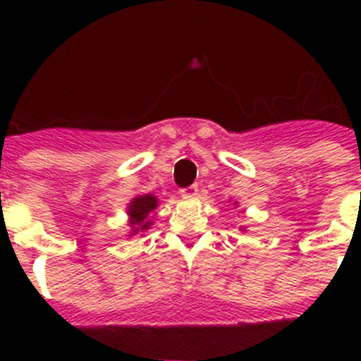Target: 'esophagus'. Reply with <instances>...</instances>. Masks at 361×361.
<instances>
[{
	"instance_id": "obj_1",
	"label": "esophagus",
	"mask_w": 361,
	"mask_h": 361,
	"mask_svg": "<svg viewBox=\"0 0 361 361\" xmlns=\"http://www.w3.org/2000/svg\"><path fill=\"white\" fill-rule=\"evenodd\" d=\"M197 192H199V187L194 183V185H190V187L181 188L180 195L181 197H194V195H197Z\"/></svg>"
}]
</instances>
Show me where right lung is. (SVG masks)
Listing matches in <instances>:
<instances>
[{
  "instance_id": "right-lung-1",
  "label": "right lung",
  "mask_w": 361,
  "mask_h": 361,
  "mask_svg": "<svg viewBox=\"0 0 361 361\" xmlns=\"http://www.w3.org/2000/svg\"><path fill=\"white\" fill-rule=\"evenodd\" d=\"M157 207V199L154 195L147 194L136 197L129 206V216H130V225H133V232H143L147 231L152 225L150 214L152 211Z\"/></svg>"
}]
</instances>
